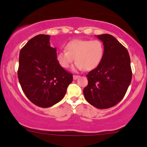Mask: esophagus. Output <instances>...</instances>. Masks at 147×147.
I'll list each match as a JSON object with an SVG mask.
<instances>
[{
  "label": "esophagus",
  "mask_w": 147,
  "mask_h": 147,
  "mask_svg": "<svg viewBox=\"0 0 147 147\" xmlns=\"http://www.w3.org/2000/svg\"><path fill=\"white\" fill-rule=\"evenodd\" d=\"M79 77L80 76H78V75H73V80H76L78 79Z\"/></svg>",
  "instance_id": "esophagus-1"
}]
</instances>
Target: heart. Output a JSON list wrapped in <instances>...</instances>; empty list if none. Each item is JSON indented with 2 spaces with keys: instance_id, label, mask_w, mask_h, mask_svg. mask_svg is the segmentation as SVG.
<instances>
[{
  "instance_id": "b5f03b06",
  "label": "heart",
  "mask_w": 147,
  "mask_h": 147,
  "mask_svg": "<svg viewBox=\"0 0 147 147\" xmlns=\"http://www.w3.org/2000/svg\"><path fill=\"white\" fill-rule=\"evenodd\" d=\"M65 50L57 53V63L67 69L75 58V70L84 68L87 71L93 70L100 65L105 55V46L99 40H72L66 44Z\"/></svg>"
}]
</instances>
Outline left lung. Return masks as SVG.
<instances>
[{"label":"left lung","mask_w":147,"mask_h":147,"mask_svg":"<svg viewBox=\"0 0 147 147\" xmlns=\"http://www.w3.org/2000/svg\"><path fill=\"white\" fill-rule=\"evenodd\" d=\"M96 36V35H95ZM103 42L105 55L100 65L87 75L84 98L97 109L115 106L123 99L131 81L130 57L127 49L112 35H97Z\"/></svg>","instance_id":"1"}]
</instances>
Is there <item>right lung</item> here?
<instances>
[{
  "label": "right lung",
  "instance_id": "1",
  "mask_svg": "<svg viewBox=\"0 0 147 147\" xmlns=\"http://www.w3.org/2000/svg\"><path fill=\"white\" fill-rule=\"evenodd\" d=\"M50 35H38L20 50L18 77L23 92L35 105L47 108L61 101L72 75L59 65Z\"/></svg>",
  "mask_w": 147,
  "mask_h": 147
}]
</instances>
